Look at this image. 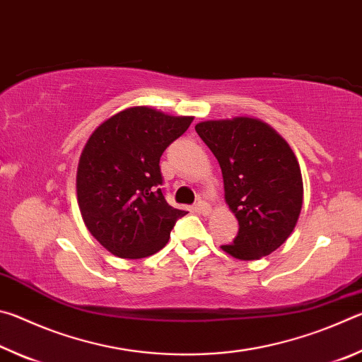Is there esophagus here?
<instances>
[{"mask_svg": "<svg viewBox=\"0 0 362 362\" xmlns=\"http://www.w3.org/2000/svg\"><path fill=\"white\" fill-rule=\"evenodd\" d=\"M196 211L199 214H203V216H209L211 214V204L206 203V201H199L198 204H196Z\"/></svg>", "mask_w": 362, "mask_h": 362, "instance_id": "esophagus-1", "label": "esophagus"}]
</instances>
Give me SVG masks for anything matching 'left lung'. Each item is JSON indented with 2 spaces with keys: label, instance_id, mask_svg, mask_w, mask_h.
<instances>
[{
  "label": "left lung",
  "instance_id": "obj_1",
  "mask_svg": "<svg viewBox=\"0 0 362 362\" xmlns=\"http://www.w3.org/2000/svg\"><path fill=\"white\" fill-rule=\"evenodd\" d=\"M217 158L226 204L240 230L222 249L240 260L269 255L296 228L303 182L296 155L267 122L238 116L194 126Z\"/></svg>",
  "mask_w": 362,
  "mask_h": 362
}]
</instances>
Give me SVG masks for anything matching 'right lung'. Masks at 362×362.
<instances>
[{
  "instance_id": "add662e5",
  "label": "right lung",
  "mask_w": 362,
  "mask_h": 362,
  "mask_svg": "<svg viewBox=\"0 0 362 362\" xmlns=\"http://www.w3.org/2000/svg\"><path fill=\"white\" fill-rule=\"evenodd\" d=\"M192 121V116L132 107L102 122L89 137L78 164V204L90 235L113 255H153L187 214L164 198L159 159Z\"/></svg>"
}]
</instances>
